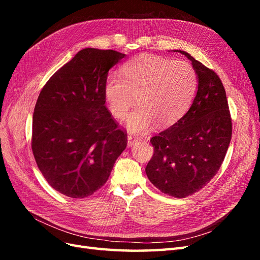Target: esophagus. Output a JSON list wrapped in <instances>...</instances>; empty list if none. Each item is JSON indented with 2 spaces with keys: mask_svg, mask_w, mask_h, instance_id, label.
Segmentation results:
<instances>
[{
  "mask_svg": "<svg viewBox=\"0 0 260 260\" xmlns=\"http://www.w3.org/2000/svg\"><path fill=\"white\" fill-rule=\"evenodd\" d=\"M139 141H140V139H139L138 137L129 135V136H128V146H129V147H130V146H133L136 143H138Z\"/></svg>",
  "mask_w": 260,
  "mask_h": 260,
  "instance_id": "obj_1",
  "label": "esophagus"
}]
</instances>
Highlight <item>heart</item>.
Instances as JSON below:
<instances>
[{"label":"heart","mask_w":260,"mask_h":260,"mask_svg":"<svg viewBox=\"0 0 260 260\" xmlns=\"http://www.w3.org/2000/svg\"><path fill=\"white\" fill-rule=\"evenodd\" d=\"M121 72L123 78H106L104 98L108 111L122 120L137 96L139 107L127 121V128L135 133L149 130L156 121L162 127L177 122L198 89V74L185 60L141 54L123 64Z\"/></svg>","instance_id":"heart-1"}]
</instances>
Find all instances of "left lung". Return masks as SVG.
Returning <instances> with one entry per match:
<instances>
[{"instance_id":"8db88e82","label":"left lung","mask_w":260,"mask_h":260,"mask_svg":"<svg viewBox=\"0 0 260 260\" xmlns=\"http://www.w3.org/2000/svg\"><path fill=\"white\" fill-rule=\"evenodd\" d=\"M179 52L198 74V93L183 117L151 139L154 154L145 172L159 191L183 199L217 174L231 141L232 119L219 76L188 53Z\"/></svg>"}]
</instances>
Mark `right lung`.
Here are the masks:
<instances>
[{"label":"right lung","instance_id":"1","mask_svg":"<svg viewBox=\"0 0 260 260\" xmlns=\"http://www.w3.org/2000/svg\"><path fill=\"white\" fill-rule=\"evenodd\" d=\"M124 56L114 50L83 49L39 94L31 148L44 179L68 198L83 199L103 186L127 147V132L104 98L108 70Z\"/></svg>","mask_w":260,"mask_h":260}]
</instances>
